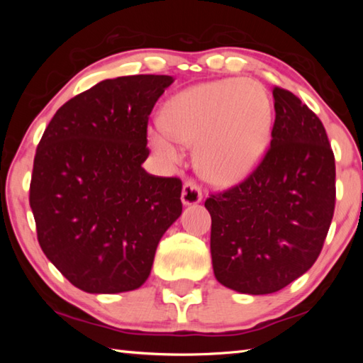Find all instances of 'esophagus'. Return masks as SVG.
Wrapping results in <instances>:
<instances>
[{
    "label": "esophagus",
    "instance_id": "obj_1",
    "mask_svg": "<svg viewBox=\"0 0 363 363\" xmlns=\"http://www.w3.org/2000/svg\"><path fill=\"white\" fill-rule=\"evenodd\" d=\"M181 200L182 205H196L201 201V190L199 187V184L194 181H187L184 182L182 186V192H181Z\"/></svg>",
    "mask_w": 363,
    "mask_h": 363
}]
</instances>
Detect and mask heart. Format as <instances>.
I'll return each instance as SVG.
<instances>
[{"mask_svg":"<svg viewBox=\"0 0 363 363\" xmlns=\"http://www.w3.org/2000/svg\"><path fill=\"white\" fill-rule=\"evenodd\" d=\"M270 128L272 106L262 86L250 79H224L176 96L164 110L163 125L149 130V143L168 160L179 157L177 143H196V171L225 187L257 167L269 145Z\"/></svg>","mask_w":363,"mask_h":363,"instance_id":"heart-1","label":"heart"}]
</instances>
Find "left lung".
Masks as SVG:
<instances>
[{
    "mask_svg": "<svg viewBox=\"0 0 363 363\" xmlns=\"http://www.w3.org/2000/svg\"><path fill=\"white\" fill-rule=\"evenodd\" d=\"M272 140L247 179L206 199L216 280L233 291L269 294L306 274L335 213V155L312 110L275 86Z\"/></svg>",
    "mask_w": 363,
    "mask_h": 363,
    "instance_id": "8db88e82",
    "label": "left lung"
}]
</instances>
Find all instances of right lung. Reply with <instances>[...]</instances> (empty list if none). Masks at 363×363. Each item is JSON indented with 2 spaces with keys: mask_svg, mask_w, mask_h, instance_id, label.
Listing matches in <instances>:
<instances>
[{
  "mask_svg": "<svg viewBox=\"0 0 363 363\" xmlns=\"http://www.w3.org/2000/svg\"><path fill=\"white\" fill-rule=\"evenodd\" d=\"M173 82L104 79L57 110L36 149L30 206L40 247L86 293L143 285L160 238L181 216V179L143 168L149 115Z\"/></svg>",
  "mask_w": 363,
  "mask_h": 363,
  "instance_id": "1",
  "label": "right lung"
}]
</instances>
